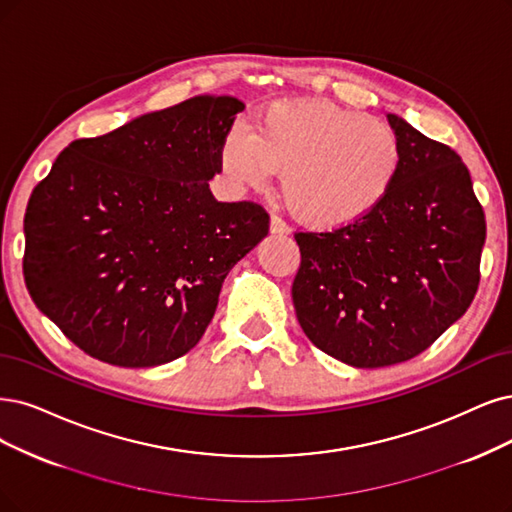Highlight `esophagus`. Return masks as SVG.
I'll use <instances>...</instances> for the list:
<instances>
[{
	"mask_svg": "<svg viewBox=\"0 0 512 512\" xmlns=\"http://www.w3.org/2000/svg\"><path fill=\"white\" fill-rule=\"evenodd\" d=\"M270 232L276 234V236H285V234H289V225H287V221L282 219V217L272 215V219H270Z\"/></svg>",
	"mask_w": 512,
	"mask_h": 512,
	"instance_id": "obj_1",
	"label": "esophagus"
}]
</instances>
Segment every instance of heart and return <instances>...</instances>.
Masks as SVG:
<instances>
[{"mask_svg":"<svg viewBox=\"0 0 512 512\" xmlns=\"http://www.w3.org/2000/svg\"><path fill=\"white\" fill-rule=\"evenodd\" d=\"M219 162L238 185L263 189L274 173L291 213L314 230L363 219L399 175L401 147L380 118L329 101H278L259 113L257 130H227Z\"/></svg>","mask_w":512,"mask_h":512,"instance_id":"1","label":"heart"}]
</instances>
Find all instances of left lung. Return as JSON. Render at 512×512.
I'll list each match as a JSON object with an SVG mask.
<instances>
[{
  "mask_svg": "<svg viewBox=\"0 0 512 512\" xmlns=\"http://www.w3.org/2000/svg\"><path fill=\"white\" fill-rule=\"evenodd\" d=\"M401 168L371 213L335 230H299L293 306L310 342L377 369L422 354L468 310L481 280L485 213L449 145L388 116Z\"/></svg>",
  "mask_w": 512,
  "mask_h": 512,
  "instance_id": "left-lung-1",
  "label": "left lung"
}]
</instances>
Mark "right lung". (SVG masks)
<instances>
[{
	"instance_id": "1",
	"label": "right lung",
	"mask_w": 512,
	"mask_h": 512,
	"mask_svg": "<svg viewBox=\"0 0 512 512\" xmlns=\"http://www.w3.org/2000/svg\"><path fill=\"white\" fill-rule=\"evenodd\" d=\"M242 109L234 97H194L75 139L35 185L25 285L92 358L156 367L192 350L223 278L268 236L259 202H217L208 189Z\"/></svg>"
}]
</instances>
